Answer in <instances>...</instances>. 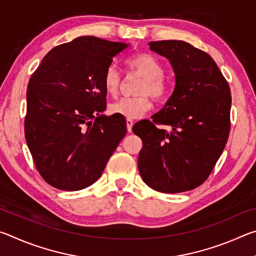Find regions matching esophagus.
<instances>
[{
	"label": "esophagus",
	"instance_id": "esophagus-1",
	"mask_svg": "<svg viewBox=\"0 0 256 256\" xmlns=\"http://www.w3.org/2000/svg\"><path fill=\"white\" fill-rule=\"evenodd\" d=\"M132 126H133V120L128 118V120H126V128H128V132L132 131Z\"/></svg>",
	"mask_w": 256,
	"mask_h": 256
}]
</instances>
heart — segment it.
I'll use <instances>...</instances> for the list:
<instances>
[{
    "label": "heart",
    "instance_id": "1",
    "mask_svg": "<svg viewBox=\"0 0 256 256\" xmlns=\"http://www.w3.org/2000/svg\"><path fill=\"white\" fill-rule=\"evenodd\" d=\"M126 66L131 70L140 73L144 76V81L142 82L138 94L141 96L126 97L112 104L110 106V112L112 114L123 116L125 118L136 120L140 118L148 112L152 102L148 94L156 99H162L167 94V86L164 80V66L154 56L146 53H138L130 56L126 60ZM102 86L107 94L115 97L118 94L120 86V76L114 66H110L104 72Z\"/></svg>",
    "mask_w": 256,
    "mask_h": 256
}]
</instances>
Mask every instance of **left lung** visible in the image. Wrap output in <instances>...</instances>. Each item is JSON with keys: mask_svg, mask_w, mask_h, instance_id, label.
<instances>
[{"mask_svg": "<svg viewBox=\"0 0 256 256\" xmlns=\"http://www.w3.org/2000/svg\"><path fill=\"white\" fill-rule=\"evenodd\" d=\"M149 47L170 60L175 88L152 122L141 120L132 128L144 142L138 172L156 190L185 192L209 177L227 144L230 89L214 58L188 42H150Z\"/></svg>", "mask_w": 256, "mask_h": 256, "instance_id": "8db88e82", "label": "left lung"}]
</instances>
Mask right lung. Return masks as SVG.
Wrapping results in <instances>:
<instances>
[{"instance_id": "obj_1", "label": "right lung", "mask_w": 256, "mask_h": 256, "mask_svg": "<svg viewBox=\"0 0 256 256\" xmlns=\"http://www.w3.org/2000/svg\"><path fill=\"white\" fill-rule=\"evenodd\" d=\"M128 46L78 37L50 50L30 78L24 136L38 172L53 188L94 184L126 134L125 118L102 114V76Z\"/></svg>"}]
</instances>
